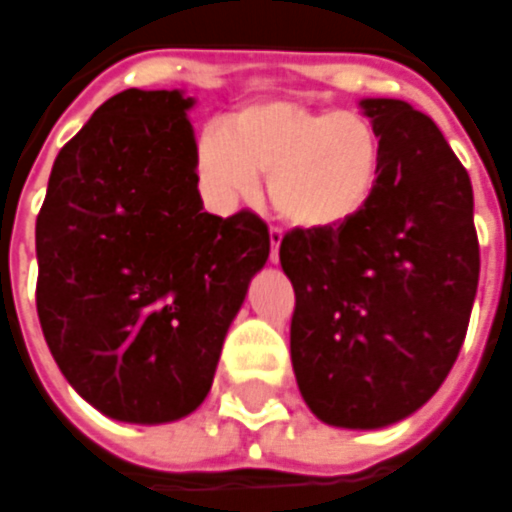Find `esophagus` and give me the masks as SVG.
<instances>
[{"label":"esophagus","instance_id":"obj_1","mask_svg":"<svg viewBox=\"0 0 512 512\" xmlns=\"http://www.w3.org/2000/svg\"><path fill=\"white\" fill-rule=\"evenodd\" d=\"M280 240H283V229H280V226H272V229H269V243H272L269 260H272V263L280 260Z\"/></svg>","mask_w":512,"mask_h":512}]
</instances>
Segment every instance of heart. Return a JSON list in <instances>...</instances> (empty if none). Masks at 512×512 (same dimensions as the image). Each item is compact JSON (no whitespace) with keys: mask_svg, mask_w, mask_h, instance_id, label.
<instances>
[{"mask_svg":"<svg viewBox=\"0 0 512 512\" xmlns=\"http://www.w3.org/2000/svg\"><path fill=\"white\" fill-rule=\"evenodd\" d=\"M379 161V135L368 118L294 101L243 107L226 133L212 130L198 144L201 178L221 201H249L257 175H266L277 215L300 229L351 221L377 186Z\"/></svg>","mask_w":512,"mask_h":512,"instance_id":"obj_1","label":"heart"}]
</instances>
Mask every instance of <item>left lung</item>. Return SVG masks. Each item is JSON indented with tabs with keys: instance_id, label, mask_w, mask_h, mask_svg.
<instances>
[{
	"instance_id": "obj_1",
	"label": "left lung",
	"mask_w": 512,
	"mask_h": 512,
	"mask_svg": "<svg viewBox=\"0 0 512 512\" xmlns=\"http://www.w3.org/2000/svg\"><path fill=\"white\" fill-rule=\"evenodd\" d=\"M382 161L343 226L291 229V365L317 419L385 428L439 391L465 343L479 286L473 189L425 113L365 98Z\"/></svg>"
}]
</instances>
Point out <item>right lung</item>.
I'll return each instance as SVG.
<instances>
[{"mask_svg": "<svg viewBox=\"0 0 512 512\" xmlns=\"http://www.w3.org/2000/svg\"><path fill=\"white\" fill-rule=\"evenodd\" d=\"M178 90H124L73 135L36 218V311L64 379L101 414L158 425L201 405L269 226L203 212Z\"/></svg>", "mask_w": 512, "mask_h": 512, "instance_id": "obj_1", "label": "right lung"}]
</instances>
